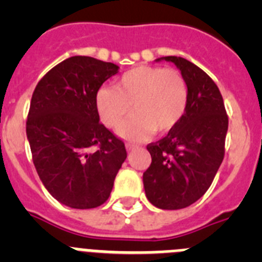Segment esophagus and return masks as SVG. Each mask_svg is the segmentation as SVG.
Here are the masks:
<instances>
[{
  "label": "esophagus",
  "mask_w": 262,
  "mask_h": 262,
  "mask_svg": "<svg viewBox=\"0 0 262 262\" xmlns=\"http://www.w3.org/2000/svg\"><path fill=\"white\" fill-rule=\"evenodd\" d=\"M126 148H127V151L131 152V151H134V149H136V148H138V145L131 144V143H127V144H126Z\"/></svg>",
  "instance_id": "1"
}]
</instances>
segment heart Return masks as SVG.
Segmentation results:
<instances>
[{
    "label": "heart",
    "mask_w": 262,
    "mask_h": 262,
    "mask_svg": "<svg viewBox=\"0 0 262 262\" xmlns=\"http://www.w3.org/2000/svg\"><path fill=\"white\" fill-rule=\"evenodd\" d=\"M189 88L181 72L164 67L140 66L124 72L114 88H102L96 96L99 117L108 128L135 114L118 134L128 140H145L155 133L168 134L180 124L187 110Z\"/></svg>",
    "instance_id": "obj_1"
}]
</instances>
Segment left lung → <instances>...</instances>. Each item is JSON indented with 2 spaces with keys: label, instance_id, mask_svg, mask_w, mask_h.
<instances>
[{
  "label": "left lung",
  "instance_id": "left-lung-1",
  "mask_svg": "<svg viewBox=\"0 0 262 262\" xmlns=\"http://www.w3.org/2000/svg\"><path fill=\"white\" fill-rule=\"evenodd\" d=\"M189 88L184 118L165 138L147 145L152 163L143 173L145 195L163 210L193 205L207 191L224 157L228 117L216 84L200 67L184 57L165 56Z\"/></svg>",
  "mask_w": 262,
  "mask_h": 262
}]
</instances>
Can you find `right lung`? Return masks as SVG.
Segmentation results:
<instances>
[{
	"label": "right lung",
	"instance_id": "1",
	"mask_svg": "<svg viewBox=\"0 0 262 262\" xmlns=\"http://www.w3.org/2000/svg\"><path fill=\"white\" fill-rule=\"evenodd\" d=\"M119 67L72 56L53 67L32 93L26 134L32 161L48 193L72 209H94L110 196L127 157L124 143L102 123L101 85Z\"/></svg>",
	"mask_w": 262,
	"mask_h": 262
}]
</instances>
